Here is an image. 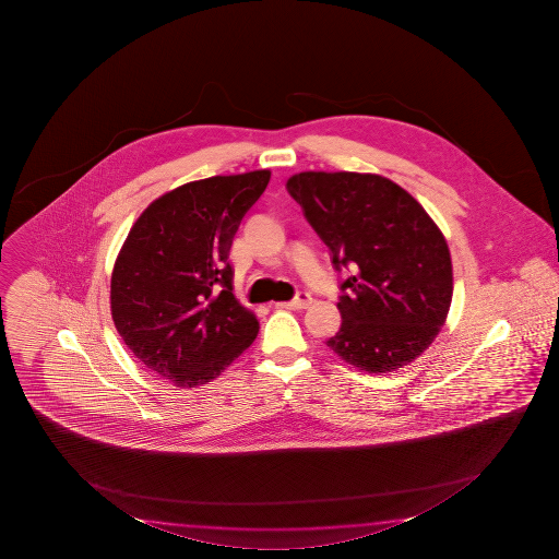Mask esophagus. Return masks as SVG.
Masks as SVG:
<instances>
[{"instance_id": "1", "label": "esophagus", "mask_w": 559, "mask_h": 559, "mask_svg": "<svg viewBox=\"0 0 559 559\" xmlns=\"http://www.w3.org/2000/svg\"><path fill=\"white\" fill-rule=\"evenodd\" d=\"M311 304V294H307V292H299V294L295 295V299H292V301H287V304H275V307H280V309H307Z\"/></svg>"}]
</instances>
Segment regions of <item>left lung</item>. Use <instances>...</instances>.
I'll return each instance as SVG.
<instances>
[{"mask_svg":"<svg viewBox=\"0 0 559 559\" xmlns=\"http://www.w3.org/2000/svg\"><path fill=\"white\" fill-rule=\"evenodd\" d=\"M289 195L331 250L341 331L326 346L369 373L407 366L432 344L452 304V260L440 228L397 183L376 174L301 171Z\"/></svg>","mask_w":559,"mask_h":559,"instance_id":"1","label":"left lung"}]
</instances>
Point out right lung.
<instances>
[{"mask_svg":"<svg viewBox=\"0 0 559 559\" xmlns=\"http://www.w3.org/2000/svg\"><path fill=\"white\" fill-rule=\"evenodd\" d=\"M270 170L191 181L136 218L111 275V314L127 348L176 388L217 378L260 324L233 295L228 252Z\"/></svg>","mask_w":559,"mask_h":559,"instance_id":"obj_1","label":"right lung"}]
</instances>
